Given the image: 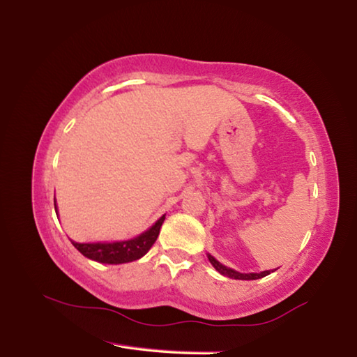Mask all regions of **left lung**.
<instances>
[{
    "label": "left lung",
    "mask_w": 357,
    "mask_h": 357,
    "mask_svg": "<svg viewBox=\"0 0 357 357\" xmlns=\"http://www.w3.org/2000/svg\"><path fill=\"white\" fill-rule=\"evenodd\" d=\"M208 258H209L211 264H213L214 268H215L217 271H219V273H220L222 275H227V277H229V279H238V280H257V279H261V277H264V275L271 274V271H264V273H259V274H255V273H252V274H243V273H238V271H234V269L227 268V266H223L222 263L217 261V259H215L213 255H208Z\"/></svg>",
    "instance_id": "obj_1"
}]
</instances>
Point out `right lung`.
<instances>
[{
	"mask_svg": "<svg viewBox=\"0 0 357 357\" xmlns=\"http://www.w3.org/2000/svg\"><path fill=\"white\" fill-rule=\"evenodd\" d=\"M165 220V215H162L148 231L142 233L140 236L129 241H119V243H96V244H80L74 243L75 249L86 258H91L94 261L107 263V264H121L135 261L146 253L159 236L160 227Z\"/></svg>",
	"mask_w": 357,
	"mask_h": 357,
	"instance_id": "1",
	"label": "right lung"
}]
</instances>
